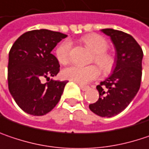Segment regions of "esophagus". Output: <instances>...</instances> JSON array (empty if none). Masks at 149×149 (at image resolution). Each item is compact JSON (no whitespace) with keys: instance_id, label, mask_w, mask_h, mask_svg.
I'll list each match as a JSON object with an SVG mask.
<instances>
[{"instance_id":"obj_1","label":"esophagus","mask_w":149,"mask_h":149,"mask_svg":"<svg viewBox=\"0 0 149 149\" xmlns=\"http://www.w3.org/2000/svg\"><path fill=\"white\" fill-rule=\"evenodd\" d=\"M78 85H79V87L83 91H86L89 88V86H88V85H84V84H79Z\"/></svg>"}]
</instances>
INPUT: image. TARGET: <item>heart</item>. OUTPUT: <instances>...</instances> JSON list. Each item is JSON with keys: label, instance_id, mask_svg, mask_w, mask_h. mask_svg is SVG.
<instances>
[{"label": "heart", "instance_id": "heart-1", "mask_svg": "<svg viewBox=\"0 0 149 149\" xmlns=\"http://www.w3.org/2000/svg\"><path fill=\"white\" fill-rule=\"evenodd\" d=\"M84 43L94 53L92 62H95L101 68L103 73H110L115 66V57L107 52L108 42L101 35L89 34L83 38ZM72 42L65 40L59 44L55 50L58 61L62 65L69 63L71 58ZM62 75L65 78L75 83L84 84L96 79L100 75V70L95 65L88 66L71 65L63 70Z\"/></svg>", "mask_w": 149, "mask_h": 149}]
</instances>
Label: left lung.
Listing matches in <instances>:
<instances>
[{
	"label": "left lung",
	"instance_id": "8db88e82",
	"mask_svg": "<svg viewBox=\"0 0 149 149\" xmlns=\"http://www.w3.org/2000/svg\"><path fill=\"white\" fill-rule=\"evenodd\" d=\"M114 44L117 56L113 73L96 86L99 99L89 109L101 117L110 118L124 111L137 94L142 80L143 52L132 36L113 29H103Z\"/></svg>",
	"mask_w": 149,
	"mask_h": 149
}]
</instances>
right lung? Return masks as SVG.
Listing matches in <instances>:
<instances>
[{
	"label": "right lung",
	"mask_w": 149,
	"mask_h": 149,
	"mask_svg": "<svg viewBox=\"0 0 149 149\" xmlns=\"http://www.w3.org/2000/svg\"><path fill=\"white\" fill-rule=\"evenodd\" d=\"M67 36L49 30L27 31L15 41L9 51L8 88L15 102L31 115L49 113L59 102L66 81L50 80L60 72L57 58L51 54ZM47 78L42 84L40 80Z\"/></svg>",
	"instance_id": "obj_1"
}]
</instances>
